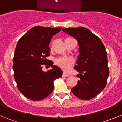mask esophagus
<instances>
[{
    "instance_id": "34e87169",
    "label": "esophagus",
    "mask_w": 122,
    "mask_h": 122,
    "mask_svg": "<svg viewBox=\"0 0 122 122\" xmlns=\"http://www.w3.org/2000/svg\"><path fill=\"white\" fill-rule=\"evenodd\" d=\"M63 76H65V77H68V76H70V74H67V73H63Z\"/></svg>"
}]
</instances>
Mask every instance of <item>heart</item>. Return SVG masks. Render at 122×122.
Instances as JSON below:
<instances>
[{"mask_svg": "<svg viewBox=\"0 0 122 122\" xmlns=\"http://www.w3.org/2000/svg\"><path fill=\"white\" fill-rule=\"evenodd\" d=\"M56 63L59 67L63 70H68L73 63V60L71 58L68 57H60L56 61Z\"/></svg>", "mask_w": 122, "mask_h": 122, "instance_id": "obj_1", "label": "heart"}]
</instances>
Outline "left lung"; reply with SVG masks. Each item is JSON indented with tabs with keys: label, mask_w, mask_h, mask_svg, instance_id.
<instances>
[{
	"label": "left lung",
	"mask_w": 122,
	"mask_h": 122,
	"mask_svg": "<svg viewBox=\"0 0 122 122\" xmlns=\"http://www.w3.org/2000/svg\"><path fill=\"white\" fill-rule=\"evenodd\" d=\"M62 30L73 36L79 45V55L74 69L79 73L77 77L80 79L71 92L81 100L93 98L104 89L109 74L105 47L97 36L85 27Z\"/></svg>",
	"instance_id": "obj_1"
}]
</instances>
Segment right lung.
<instances>
[{"label": "right lung", "mask_w": 122, "mask_h": 122, "mask_svg": "<svg viewBox=\"0 0 122 122\" xmlns=\"http://www.w3.org/2000/svg\"><path fill=\"white\" fill-rule=\"evenodd\" d=\"M62 27L35 26L19 39L15 49L13 69L19 90L27 98L39 101L54 90V81L62 76L60 68L46 59L49 56V45L53 35ZM49 64L52 69L42 71V65Z\"/></svg>", "instance_id": "right-lung-1"}]
</instances>
